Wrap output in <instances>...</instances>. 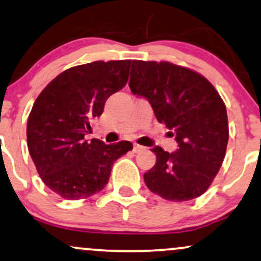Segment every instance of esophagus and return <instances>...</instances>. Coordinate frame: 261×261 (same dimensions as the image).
<instances>
[{"instance_id":"1","label":"esophagus","mask_w":261,"mask_h":261,"mask_svg":"<svg viewBox=\"0 0 261 261\" xmlns=\"http://www.w3.org/2000/svg\"><path fill=\"white\" fill-rule=\"evenodd\" d=\"M143 149H144L143 146H141V144H139V143H134V152L135 153H139Z\"/></svg>"}]
</instances>
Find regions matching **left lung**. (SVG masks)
Here are the masks:
<instances>
[{
    "label": "left lung",
    "instance_id": "1",
    "mask_svg": "<svg viewBox=\"0 0 261 261\" xmlns=\"http://www.w3.org/2000/svg\"><path fill=\"white\" fill-rule=\"evenodd\" d=\"M128 86L149 100L156 120L178 143L174 153L152 149L156 162L143 176L147 187L172 202L202 196L220 170L228 142L227 113L218 91L192 69L153 61H133Z\"/></svg>",
    "mask_w": 261,
    "mask_h": 261
}]
</instances>
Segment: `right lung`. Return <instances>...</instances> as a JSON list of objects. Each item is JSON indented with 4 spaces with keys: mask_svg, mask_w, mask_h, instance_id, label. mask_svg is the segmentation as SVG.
Segmentation results:
<instances>
[{
    "mask_svg": "<svg viewBox=\"0 0 261 261\" xmlns=\"http://www.w3.org/2000/svg\"><path fill=\"white\" fill-rule=\"evenodd\" d=\"M131 61H97L64 70L37 97L27 125L28 148L43 184L62 198H87L108 184L112 166L133 149L120 141L85 140L109 96L128 79Z\"/></svg>",
    "mask_w": 261,
    "mask_h": 261,
    "instance_id": "1",
    "label": "right lung"
}]
</instances>
